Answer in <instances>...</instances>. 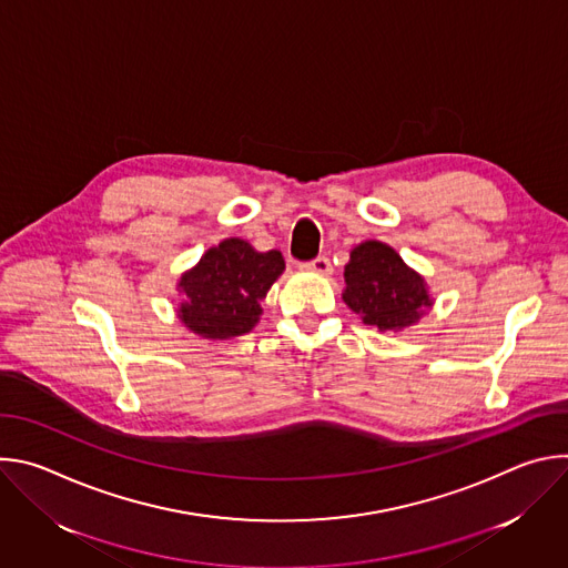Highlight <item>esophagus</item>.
Wrapping results in <instances>:
<instances>
[{"mask_svg":"<svg viewBox=\"0 0 568 568\" xmlns=\"http://www.w3.org/2000/svg\"><path fill=\"white\" fill-rule=\"evenodd\" d=\"M305 267H307L310 272L318 274V276H331V274H333L331 258H326V256H318V258H314V261H312V263H307Z\"/></svg>","mask_w":568,"mask_h":568,"instance_id":"34e87169","label":"esophagus"}]
</instances>
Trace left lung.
Returning a JSON list of instances; mask_svg holds the SVG:
<instances>
[{"label": "left lung", "instance_id": "obj_1", "mask_svg": "<svg viewBox=\"0 0 568 568\" xmlns=\"http://www.w3.org/2000/svg\"><path fill=\"white\" fill-rule=\"evenodd\" d=\"M344 281V303L379 333L416 326L434 305L425 276L379 240H364L351 252Z\"/></svg>", "mask_w": 568, "mask_h": 568}]
</instances>
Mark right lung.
<instances>
[{
  "label": "right lung",
  "mask_w": 568,
  "mask_h": 568,
  "mask_svg": "<svg viewBox=\"0 0 568 568\" xmlns=\"http://www.w3.org/2000/svg\"><path fill=\"white\" fill-rule=\"evenodd\" d=\"M285 272L283 254L258 252L247 240L224 237L178 281V316L204 339H233L254 331L261 301Z\"/></svg>",
  "instance_id": "add662e5"
}]
</instances>
